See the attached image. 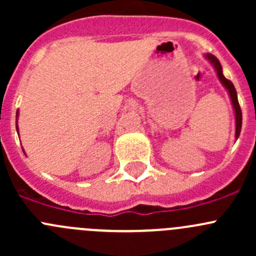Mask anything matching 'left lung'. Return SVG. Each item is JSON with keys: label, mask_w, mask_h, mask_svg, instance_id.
<instances>
[{"label": "left lung", "mask_w": 256, "mask_h": 256, "mask_svg": "<svg viewBox=\"0 0 256 256\" xmlns=\"http://www.w3.org/2000/svg\"><path fill=\"white\" fill-rule=\"evenodd\" d=\"M207 58L212 62V63H213V66H214V68H216V74H218L219 79H220V82H223L224 86H226V89H228L229 95H230L232 102H233L234 110H236V138H238L239 135H240V130H242V109H240V105H239V102H238V96H236V88H234L233 82H232L230 80H228V79L226 78V76H223V72H222L220 62L218 60V58H216V56H214L213 54H207Z\"/></svg>", "instance_id": "8db88e82"}]
</instances>
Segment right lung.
Listing matches in <instances>:
<instances>
[{"label": "right lung", "mask_w": 256, "mask_h": 256, "mask_svg": "<svg viewBox=\"0 0 256 256\" xmlns=\"http://www.w3.org/2000/svg\"><path fill=\"white\" fill-rule=\"evenodd\" d=\"M18 114V112H17ZM17 132H18V128H17Z\"/></svg>", "instance_id": "obj_1"}]
</instances>
